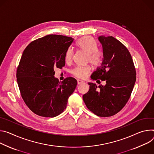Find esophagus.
<instances>
[{
    "instance_id": "1",
    "label": "esophagus",
    "mask_w": 154,
    "mask_h": 154,
    "mask_svg": "<svg viewBox=\"0 0 154 154\" xmlns=\"http://www.w3.org/2000/svg\"><path fill=\"white\" fill-rule=\"evenodd\" d=\"M77 82H78V84H81L84 83V82L81 79H77Z\"/></svg>"
}]
</instances>
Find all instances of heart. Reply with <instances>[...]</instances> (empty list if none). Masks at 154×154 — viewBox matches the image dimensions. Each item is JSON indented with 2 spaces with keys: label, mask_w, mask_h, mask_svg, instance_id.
Listing matches in <instances>:
<instances>
[{
  "label": "heart",
  "mask_w": 154,
  "mask_h": 154,
  "mask_svg": "<svg viewBox=\"0 0 154 154\" xmlns=\"http://www.w3.org/2000/svg\"><path fill=\"white\" fill-rule=\"evenodd\" d=\"M78 48L84 51L88 55V60L92 65L97 66L103 60L104 54L103 51L97 48V43L95 40L90 36H84L78 39L76 42ZM73 56L72 48H68L65 54V60L66 63L72 61ZM91 67L90 65L77 66L72 71L73 76L80 79H85L91 73Z\"/></svg>",
  "instance_id": "1"
}]
</instances>
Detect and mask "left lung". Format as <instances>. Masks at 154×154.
<instances>
[{
    "label": "left lung",
    "instance_id": "obj_1",
    "mask_svg": "<svg viewBox=\"0 0 154 154\" xmlns=\"http://www.w3.org/2000/svg\"><path fill=\"white\" fill-rule=\"evenodd\" d=\"M104 54L101 66L93 72V80L105 81L97 88L89 82V91L82 97L88 108L100 117H109L126 105L136 81V70L128 49L112 36H100Z\"/></svg>",
    "mask_w": 154,
    "mask_h": 154
}]
</instances>
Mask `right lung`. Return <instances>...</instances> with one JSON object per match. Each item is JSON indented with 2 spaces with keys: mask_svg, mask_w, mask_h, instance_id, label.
Returning a JSON list of instances; mask_svg holds the SVG:
<instances>
[{
  "mask_svg": "<svg viewBox=\"0 0 154 154\" xmlns=\"http://www.w3.org/2000/svg\"><path fill=\"white\" fill-rule=\"evenodd\" d=\"M73 40L48 35L32 42L24 51L17 68V82L26 105L37 115L54 117L61 114L76 87L74 78L59 82L54 76L56 68L65 66V54Z\"/></svg>",
  "mask_w": 154,
  "mask_h": 154,
  "instance_id": "obj_1",
  "label": "right lung"
}]
</instances>
